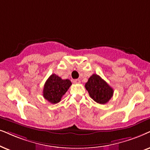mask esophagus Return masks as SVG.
<instances>
[{
	"label": "esophagus",
	"mask_w": 150,
	"mask_h": 150,
	"mask_svg": "<svg viewBox=\"0 0 150 150\" xmlns=\"http://www.w3.org/2000/svg\"><path fill=\"white\" fill-rule=\"evenodd\" d=\"M81 81H80V80H79V79H74L73 80V83L74 84H79V83H80Z\"/></svg>",
	"instance_id": "esophagus-1"
}]
</instances>
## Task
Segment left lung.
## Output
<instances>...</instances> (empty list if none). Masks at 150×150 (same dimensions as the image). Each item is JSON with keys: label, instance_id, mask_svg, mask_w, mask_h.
Returning <instances> with one entry per match:
<instances>
[{"label": "left lung", "instance_id": "1", "mask_svg": "<svg viewBox=\"0 0 150 150\" xmlns=\"http://www.w3.org/2000/svg\"><path fill=\"white\" fill-rule=\"evenodd\" d=\"M85 88L90 97L101 105L107 103L113 94V88L97 74H93L89 77Z\"/></svg>", "mask_w": 150, "mask_h": 150}]
</instances>
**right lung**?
I'll return each mask as SVG.
<instances>
[{"label":"right lung","instance_id":"add662e5","mask_svg":"<svg viewBox=\"0 0 150 150\" xmlns=\"http://www.w3.org/2000/svg\"><path fill=\"white\" fill-rule=\"evenodd\" d=\"M71 84L69 79H62L55 74H52L44 84L43 98L52 104L58 103L61 101L62 96L66 93Z\"/></svg>","mask_w":150,"mask_h":150}]
</instances>
